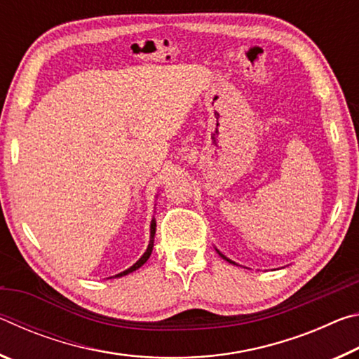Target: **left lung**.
Returning a JSON list of instances; mask_svg holds the SVG:
<instances>
[{
  "instance_id": "left-lung-1",
  "label": "left lung",
  "mask_w": 359,
  "mask_h": 359,
  "mask_svg": "<svg viewBox=\"0 0 359 359\" xmlns=\"http://www.w3.org/2000/svg\"><path fill=\"white\" fill-rule=\"evenodd\" d=\"M215 250H217V248H215ZM217 253H218V255H220V257H222L223 259H226V261H228V263H231V264H236V263H234V261H231L229 258H226V257H224V255H223V253H222L220 250H217Z\"/></svg>"
}]
</instances>
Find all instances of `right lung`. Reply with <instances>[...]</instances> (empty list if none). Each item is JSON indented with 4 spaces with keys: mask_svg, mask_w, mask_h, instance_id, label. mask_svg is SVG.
I'll use <instances>...</instances> for the list:
<instances>
[{
    "mask_svg": "<svg viewBox=\"0 0 359 359\" xmlns=\"http://www.w3.org/2000/svg\"><path fill=\"white\" fill-rule=\"evenodd\" d=\"M155 231H156V220H155V217L151 218V222H150V241H149V247H147V250L144 252V255L141 258H139L135 264H133L131 267H128V269L126 271H123V272H120V274H115L114 277H109V278H118V277H123V276H128L130 272H135L136 269H139V267H141L145 261H147L149 258H150V255H151V250H154V241H155Z\"/></svg>",
    "mask_w": 359,
    "mask_h": 359,
    "instance_id": "right-lung-1",
    "label": "right lung"
}]
</instances>
